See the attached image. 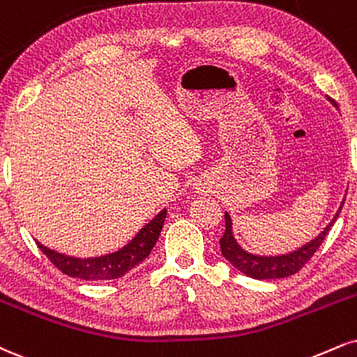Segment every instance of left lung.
Returning <instances> with one entry per match:
<instances>
[{
    "instance_id": "8db88e82",
    "label": "left lung",
    "mask_w": 357,
    "mask_h": 357,
    "mask_svg": "<svg viewBox=\"0 0 357 357\" xmlns=\"http://www.w3.org/2000/svg\"><path fill=\"white\" fill-rule=\"evenodd\" d=\"M341 208H339V211L336 213V216H334V220L329 222V226H326V229L317 236V238L312 239L311 243H307L306 246L299 248L298 251L289 252V255H282V256H256V255H249V252L244 251V249L239 246V244L236 243V239L233 238V231H231V218L229 214L225 213L226 231L225 234H222V238L220 239L221 252L236 269H239V271L246 274L249 278L276 279V278L291 276V274L298 273L299 269H301L312 256H314V252L319 249V246L326 239V236H328L331 226H333L334 221L337 220L339 213H341Z\"/></svg>"
}]
</instances>
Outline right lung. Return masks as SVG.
<instances>
[{
    "label": "right lung",
    "mask_w": 357,
    "mask_h": 357,
    "mask_svg": "<svg viewBox=\"0 0 357 357\" xmlns=\"http://www.w3.org/2000/svg\"><path fill=\"white\" fill-rule=\"evenodd\" d=\"M166 209L158 214L153 221H149L143 229L137 233L132 241L126 246L119 249V251L111 252V255L100 256V257H88V259H81V257H73L56 252L53 249L43 246L41 243H36L38 248L45 252L46 257L53 263L59 271L66 274V276L84 279V281H106V279H118L123 278L128 271H131L135 266L141 261H144L149 256L151 249L156 244L160 233L165 225Z\"/></svg>",
    "instance_id": "add662e5"
}]
</instances>
